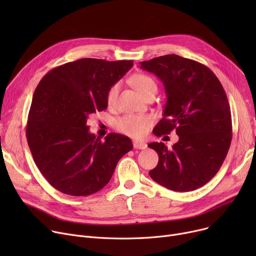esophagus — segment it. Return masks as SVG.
I'll return each mask as SVG.
<instances>
[{
  "label": "esophagus",
  "mask_w": 256,
  "mask_h": 256,
  "mask_svg": "<svg viewBox=\"0 0 256 256\" xmlns=\"http://www.w3.org/2000/svg\"><path fill=\"white\" fill-rule=\"evenodd\" d=\"M132 145H134V148H136V150H145L147 147L146 143L139 142V141H134Z\"/></svg>",
  "instance_id": "obj_1"
}]
</instances>
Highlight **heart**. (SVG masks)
Here are the masks:
<instances>
[{"instance_id": "heart-1", "label": "heart", "mask_w": 256, "mask_h": 256, "mask_svg": "<svg viewBox=\"0 0 256 256\" xmlns=\"http://www.w3.org/2000/svg\"><path fill=\"white\" fill-rule=\"evenodd\" d=\"M130 84L145 98L152 93H156L158 89L154 80L150 76L145 74H136L132 76ZM119 87V83H115L108 90L106 104L109 106H113L115 104ZM152 124L154 118L150 115L128 114L117 119L115 128L119 132L132 138H142L146 135Z\"/></svg>"}]
</instances>
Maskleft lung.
I'll use <instances>...</instances> for the list:
<instances>
[{
	"label": "left lung",
	"mask_w": 256,
	"mask_h": 256,
	"mask_svg": "<svg viewBox=\"0 0 256 256\" xmlns=\"http://www.w3.org/2000/svg\"><path fill=\"white\" fill-rule=\"evenodd\" d=\"M162 80L167 102L154 128L158 137L176 130L178 142L148 144L158 154L150 178L169 190L189 192L208 182L221 168L232 139L230 106L220 80L208 66L178 55L140 63Z\"/></svg>",
	"instance_id": "left-lung-1"
}]
</instances>
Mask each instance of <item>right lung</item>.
<instances>
[{
	"label": "right lung",
	"mask_w": 256,
	"mask_h": 256,
	"mask_svg": "<svg viewBox=\"0 0 256 256\" xmlns=\"http://www.w3.org/2000/svg\"><path fill=\"white\" fill-rule=\"evenodd\" d=\"M132 64L84 58L55 67L39 82L26 135L35 164L56 190L72 196L96 193L132 150L128 137L110 132L102 141L87 126L91 114L106 109L108 90Z\"/></svg>",
	"instance_id": "add662e5"
}]
</instances>
